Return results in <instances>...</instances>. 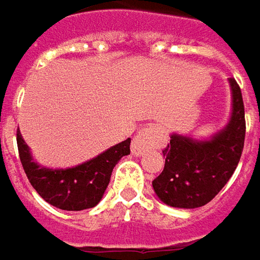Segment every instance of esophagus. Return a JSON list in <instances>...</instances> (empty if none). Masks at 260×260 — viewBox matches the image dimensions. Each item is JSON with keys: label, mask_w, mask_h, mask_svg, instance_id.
<instances>
[{"label": "esophagus", "mask_w": 260, "mask_h": 260, "mask_svg": "<svg viewBox=\"0 0 260 260\" xmlns=\"http://www.w3.org/2000/svg\"><path fill=\"white\" fill-rule=\"evenodd\" d=\"M157 135L158 128L154 125H146L138 132V135L133 138L132 142V154L136 157L144 155L146 151H151L157 145Z\"/></svg>", "instance_id": "34e87169"}]
</instances>
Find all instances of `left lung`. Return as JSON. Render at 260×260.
I'll return each instance as SVG.
<instances>
[{"mask_svg":"<svg viewBox=\"0 0 260 260\" xmlns=\"http://www.w3.org/2000/svg\"><path fill=\"white\" fill-rule=\"evenodd\" d=\"M232 112L229 122L210 139H194L178 133L163 151V172L152 181L158 199L175 208L207 205L234 175L241 158L245 138V119L241 89L229 78Z\"/></svg>","mask_w":260,"mask_h":260,"instance_id":"1","label":"left lung"}]
</instances>
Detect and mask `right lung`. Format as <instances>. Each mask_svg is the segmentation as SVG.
Segmentation results:
<instances>
[{
    "label": "right lung",
    "instance_id": "1",
    "mask_svg": "<svg viewBox=\"0 0 260 260\" xmlns=\"http://www.w3.org/2000/svg\"><path fill=\"white\" fill-rule=\"evenodd\" d=\"M17 149L31 185L48 204L66 211H82L94 208L102 201L115 165L130 154V138L97 157L67 169H52L39 165L19 130Z\"/></svg>",
    "mask_w": 260,
    "mask_h": 260
}]
</instances>
